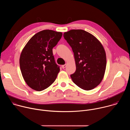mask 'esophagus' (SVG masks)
I'll list each match as a JSON object with an SVG mask.
<instances>
[{"label":"esophagus","mask_w":130,"mask_h":130,"mask_svg":"<svg viewBox=\"0 0 130 130\" xmlns=\"http://www.w3.org/2000/svg\"><path fill=\"white\" fill-rule=\"evenodd\" d=\"M67 64H64V65H62V68H65L66 66H67Z\"/></svg>","instance_id":"1"}]
</instances>
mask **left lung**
<instances>
[{"instance_id": "1", "label": "left lung", "mask_w": 130, "mask_h": 130, "mask_svg": "<svg viewBox=\"0 0 130 130\" xmlns=\"http://www.w3.org/2000/svg\"><path fill=\"white\" fill-rule=\"evenodd\" d=\"M64 38L72 49L76 66L70 75L80 88L89 90L102 81L106 66V53L99 41L83 30H71L65 32Z\"/></svg>"}]
</instances>
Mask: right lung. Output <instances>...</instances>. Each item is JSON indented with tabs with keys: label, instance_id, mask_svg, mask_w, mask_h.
<instances>
[{
	"label": "right lung",
	"instance_id": "right-lung-1",
	"mask_svg": "<svg viewBox=\"0 0 130 130\" xmlns=\"http://www.w3.org/2000/svg\"><path fill=\"white\" fill-rule=\"evenodd\" d=\"M62 33L44 30L33 35L23 49L20 59L22 76L32 89L41 91L56 79L60 69L55 63L52 49Z\"/></svg>",
	"mask_w": 130,
	"mask_h": 130
}]
</instances>
